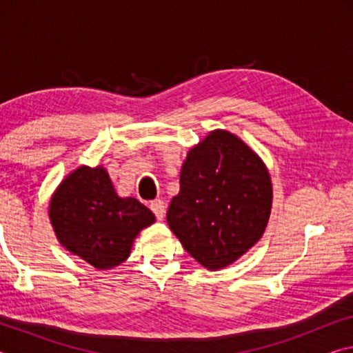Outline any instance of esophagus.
<instances>
[{"instance_id": "1", "label": "esophagus", "mask_w": 353, "mask_h": 353, "mask_svg": "<svg viewBox=\"0 0 353 353\" xmlns=\"http://www.w3.org/2000/svg\"><path fill=\"white\" fill-rule=\"evenodd\" d=\"M149 207H151L152 213L155 214V218H157L159 221H162L165 218V204H163V201L155 199V201L151 202V204H149Z\"/></svg>"}]
</instances>
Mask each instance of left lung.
Wrapping results in <instances>:
<instances>
[{
  "label": "left lung",
  "mask_w": 353,
  "mask_h": 353,
  "mask_svg": "<svg viewBox=\"0 0 353 353\" xmlns=\"http://www.w3.org/2000/svg\"><path fill=\"white\" fill-rule=\"evenodd\" d=\"M271 205L263 160L236 135L218 129L188 151L166 221L183 249L214 271L260 240Z\"/></svg>",
  "instance_id": "left-lung-1"
}]
</instances>
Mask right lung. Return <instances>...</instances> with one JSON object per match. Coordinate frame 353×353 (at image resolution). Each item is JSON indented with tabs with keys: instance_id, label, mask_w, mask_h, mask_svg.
<instances>
[{
	"instance_id": "1",
	"label": "right lung",
	"mask_w": 353,
	"mask_h": 353,
	"mask_svg": "<svg viewBox=\"0 0 353 353\" xmlns=\"http://www.w3.org/2000/svg\"><path fill=\"white\" fill-rule=\"evenodd\" d=\"M57 240L97 270L128 259L135 236L155 216L135 198H119L103 166H79L63 179L50 202Z\"/></svg>"
}]
</instances>
